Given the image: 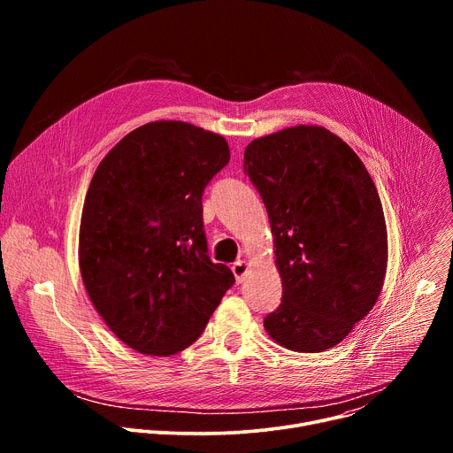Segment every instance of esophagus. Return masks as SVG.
<instances>
[{
	"mask_svg": "<svg viewBox=\"0 0 453 453\" xmlns=\"http://www.w3.org/2000/svg\"><path fill=\"white\" fill-rule=\"evenodd\" d=\"M231 271H233V274H234L236 283H242L243 278H245V274H247V271H249V265H247L245 262H236V264H233Z\"/></svg>",
	"mask_w": 453,
	"mask_h": 453,
	"instance_id": "1",
	"label": "esophagus"
}]
</instances>
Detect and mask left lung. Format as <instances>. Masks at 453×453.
<instances>
[{
  "instance_id": "obj_1",
  "label": "left lung",
  "mask_w": 453,
  "mask_h": 453,
  "mask_svg": "<svg viewBox=\"0 0 453 453\" xmlns=\"http://www.w3.org/2000/svg\"><path fill=\"white\" fill-rule=\"evenodd\" d=\"M243 170L267 208L283 287L267 334L299 353L337 346L371 311L387 273V226L369 172L319 125L252 140Z\"/></svg>"
}]
</instances>
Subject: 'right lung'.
Returning <instances> with one entry per match:
<instances>
[{
	"instance_id": "1",
	"label": "right lung",
	"mask_w": 453,
	"mask_h": 453,
	"mask_svg": "<svg viewBox=\"0 0 453 453\" xmlns=\"http://www.w3.org/2000/svg\"><path fill=\"white\" fill-rule=\"evenodd\" d=\"M227 142L186 121H150L100 161L84 201L79 267L109 330L143 355L196 342L226 290L203 229L206 184L229 163Z\"/></svg>"
}]
</instances>
